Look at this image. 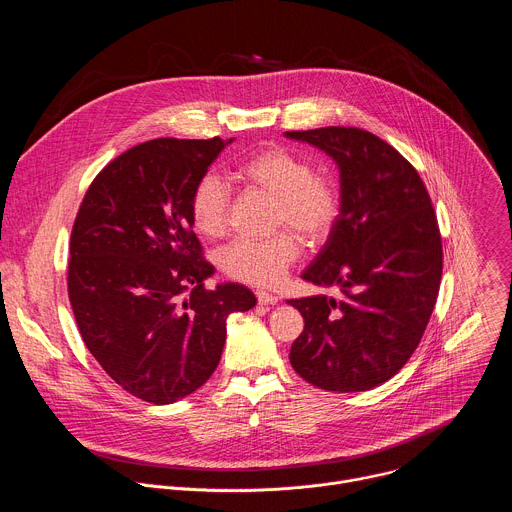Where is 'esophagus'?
<instances>
[{"label": "esophagus", "instance_id": "esophagus-1", "mask_svg": "<svg viewBox=\"0 0 512 512\" xmlns=\"http://www.w3.org/2000/svg\"><path fill=\"white\" fill-rule=\"evenodd\" d=\"M257 302H259L261 306H275V304L279 302V298L273 296V294H269V291H257Z\"/></svg>", "mask_w": 512, "mask_h": 512}]
</instances>
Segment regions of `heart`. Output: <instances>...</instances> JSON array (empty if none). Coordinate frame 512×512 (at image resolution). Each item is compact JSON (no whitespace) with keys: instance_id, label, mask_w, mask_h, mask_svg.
I'll list each match as a JSON object with an SVG mask.
<instances>
[{"instance_id":"heart-1","label":"heart","mask_w":512,"mask_h":512,"mask_svg":"<svg viewBox=\"0 0 512 512\" xmlns=\"http://www.w3.org/2000/svg\"><path fill=\"white\" fill-rule=\"evenodd\" d=\"M237 178L275 200V229H291L306 243H320L332 231L340 194L330 180L314 174L312 162L304 156L285 148H265L237 168ZM229 206L231 192L223 178L204 174L190 196L194 229L208 239L221 237L229 225ZM298 253V239L283 231L263 241L235 239L218 255V263L233 279L271 287L281 281Z\"/></svg>"}]
</instances>
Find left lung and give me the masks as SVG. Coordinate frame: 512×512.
<instances>
[{
	"label": "left lung",
	"mask_w": 512,
	"mask_h": 512,
	"mask_svg": "<svg viewBox=\"0 0 512 512\" xmlns=\"http://www.w3.org/2000/svg\"><path fill=\"white\" fill-rule=\"evenodd\" d=\"M314 145L340 174V212L302 279L340 289L287 300L304 332L294 371L318 389L358 393L397 375L417 348L442 279V237L417 170L381 137L356 127L285 131Z\"/></svg>",
	"instance_id": "left-lung-1"
}]
</instances>
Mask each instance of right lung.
Listing matches in <instances>:
<instances>
[{
  "label": "right lung",
  "mask_w": 512,
  "mask_h": 512,
  "mask_svg": "<svg viewBox=\"0 0 512 512\" xmlns=\"http://www.w3.org/2000/svg\"><path fill=\"white\" fill-rule=\"evenodd\" d=\"M231 139H152L93 180L70 235L68 298L81 336L127 393L170 405L221 360L227 318L257 300L241 283L204 287L214 267L192 231L190 196Z\"/></svg>",
  "instance_id": "1"
}]
</instances>
